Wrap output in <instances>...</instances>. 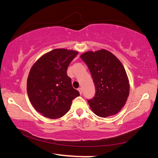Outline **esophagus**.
<instances>
[{
    "instance_id": "34e87169",
    "label": "esophagus",
    "mask_w": 158,
    "mask_h": 158,
    "mask_svg": "<svg viewBox=\"0 0 158 158\" xmlns=\"http://www.w3.org/2000/svg\"><path fill=\"white\" fill-rule=\"evenodd\" d=\"M78 90H79V92L80 93V95H81L82 94V89H81V88H79V89H78Z\"/></svg>"
}]
</instances>
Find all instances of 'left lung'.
<instances>
[{
	"label": "left lung",
	"mask_w": 158,
	"mask_h": 158,
	"mask_svg": "<svg viewBox=\"0 0 158 158\" xmlns=\"http://www.w3.org/2000/svg\"><path fill=\"white\" fill-rule=\"evenodd\" d=\"M95 86V97L88 100L97 116H113L123 107L130 93L126 72L115 56L105 49L87 52L81 55Z\"/></svg>",
	"instance_id": "left-lung-1"
}]
</instances>
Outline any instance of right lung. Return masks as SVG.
Returning <instances> with one entry per match:
<instances>
[{
	"instance_id": "right-lung-1",
	"label": "right lung",
	"mask_w": 158,
	"mask_h": 158,
	"mask_svg": "<svg viewBox=\"0 0 158 158\" xmlns=\"http://www.w3.org/2000/svg\"><path fill=\"white\" fill-rule=\"evenodd\" d=\"M77 54L76 51L56 49L32 66L27 93L32 105L42 116L59 118L69 110L73 99L79 95L67 74L68 67Z\"/></svg>"
}]
</instances>
